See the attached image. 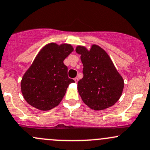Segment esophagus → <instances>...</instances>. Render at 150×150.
I'll use <instances>...</instances> for the list:
<instances>
[{
	"label": "esophagus",
	"mask_w": 150,
	"mask_h": 150,
	"mask_svg": "<svg viewBox=\"0 0 150 150\" xmlns=\"http://www.w3.org/2000/svg\"><path fill=\"white\" fill-rule=\"evenodd\" d=\"M74 80H75V83H78V78H74Z\"/></svg>",
	"instance_id": "esophagus-1"
}]
</instances>
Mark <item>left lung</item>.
<instances>
[{
    "label": "left lung",
    "instance_id": "obj_1",
    "mask_svg": "<svg viewBox=\"0 0 150 150\" xmlns=\"http://www.w3.org/2000/svg\"><path fill=\"white\" fill-rule=\"evenodd\" d=\"M75 51L80 54L83 64V78L78 83L83 101L96 111L112 106L120 98L124 83L110 57L96 45L89 50L78 46Z\"/></svg>",
    "mask_w": 150,
    "mask_h": 150
}]
</instances>
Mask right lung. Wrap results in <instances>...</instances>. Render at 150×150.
Listing matches in <instances>:
<instances>
[{
  "mask_svg": "<svg viewBox=\"0 0 150 150\" xmlns=\"http://www.w3.org/2000/svg\"><path fill=\"white\" fill-rule=\"evenodd\" d=\"M74 50L69 44L50 43L40 50L21 82V93L29 105L49 111L59 105L69 85L75 83L67 76L63 61Z\"/></svg>",
  "mask_w": 150,
  "mask_h": 150,
  "instance_id": "add662e5",
  "label": "right lung"
}]
</instances>
